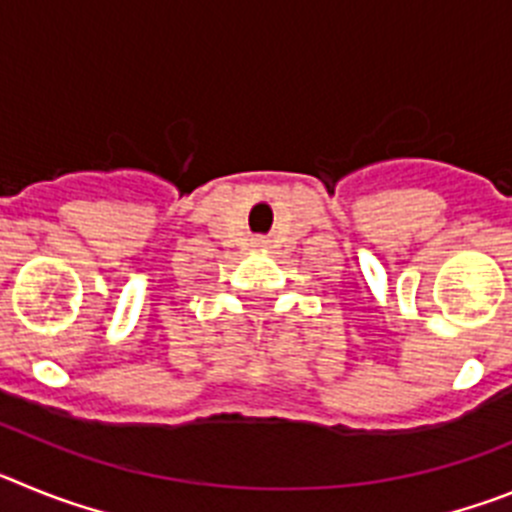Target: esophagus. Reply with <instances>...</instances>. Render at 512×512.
Returning <instances> with one entry per match:
<instances>
[{
    "label": "esophagus",
    "instance_id": "34e87169",
    "mask_svg": "<svg viewBox=\"0 0 512 512\" xmlns=\"http://www.w3.org/2000/svg\"><path fill=\"white\" fill-rule=\"evenodd\" d=\"M259 246H266V241H259Z\"/></svg>",
    "mask_w": 512,
    "mask_h": 512
}]
</instances>
